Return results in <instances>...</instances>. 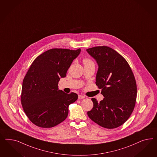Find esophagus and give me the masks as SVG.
Returning a JSON list of instances; mask_svg holds the SVG:
<instances>
[{"instance_id":"obj_1","label":"esophagus","mask_w":157,"mask_h":157,"mask_svg":"<svg viewBox=\"0 0 157 157\" xmlns=\"http://www.w3.org/2000/svg\"><path fill=\"white\" fill-rule=\"evenodd\" d=\"M85 98V96L82 95H78V99L79 100H81V99H83Z\"/></svg>"}]
</instances>
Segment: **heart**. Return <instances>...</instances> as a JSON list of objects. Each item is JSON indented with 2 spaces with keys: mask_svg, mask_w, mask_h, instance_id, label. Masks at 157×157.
Masks as SVG:
<instances>
[{
  "mask_svg": "<svg viewBox=\"0 0 157 157\" xmlns=\"http://www.w3.org/2000/svg\"><path fill=\"white\" fill-rule=\"evenodd\" d=\"M83 62L84 63V65H89V64H94V62L90 59V58H88V57H85L83 59Z\"/></svg>",
  "mask_w": 157,
  "mask_h": 157,
  "instance_id": "1",
  "label": "heart"
}]
</instances>
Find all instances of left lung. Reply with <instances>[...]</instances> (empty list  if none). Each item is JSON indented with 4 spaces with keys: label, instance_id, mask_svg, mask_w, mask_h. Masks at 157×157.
<instances>
[{
    "label": "left lung",
    "instance_id": "obj_1",
    "mask_svg": "<svg viewBox=\"0 0 157 157\" xmlns=\"http://www.w3.org/2000/svg\"><path fill=\"white\" fill-rule=\"evenodd\" d=\"M98 65L96 85L105 98L98 102L93 98V108L87 115L95 123L108 129L123 125L133 112L137 87L128 62L114 49L99 46L86 49Z\"/></svg>",
    "mask_w": 157,
    "mask_h": 157
}]
</instances>
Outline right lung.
Segmentation results:
<instances>
[{"mask_svg":"<svg viewBox=\"0 0 157 157\" xmlns=\"http://www.w3.org/2000/svg\"><path fill=\"white\" fill-rule=\"evenodd\" d=\"M81 51L53 48L39 55L31 64L24 77L21 100L25 114L36 126L51 128L66 119L69 105L78 96L59 90L58 82L66 76Z\"/></svg>","mask_w":157,"mask_h":157,"instance_id":"obj_1","label":"right lung"}]
</instances>
